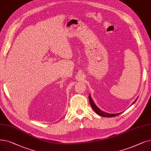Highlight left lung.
Segmentation results:
<instances>
[{"mask_svg": "<svg viewBox=\"0 0 151 151\" xmlns=\"http://www.w3.org/2000/svg\"><path fill=\"white\" fill-rule=\"evenodd\" d=\"M89 102H90V104H91V107L93 108V109L95 111L96 113L98 115H99L102 116H105V117H113V116H117L120 115L121 113H119V114H109V113H106V112H103V111H102L101 109H99V108H98L95 104L94 103L93 99H91V96L90 94L89 95ZM134 101V102H135ZM134 102L133 103V104L134 103Z\"/></svg>", "mask_w": 151, "mask_h": 151, "instance_id": "obj_1", "label": "left lung"}]
</instances>
